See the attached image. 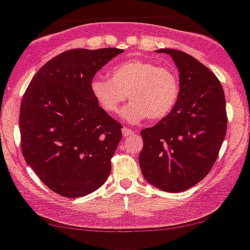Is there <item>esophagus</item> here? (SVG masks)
Returning <instances> with one entry per match:
<instances>
[{"instance_id": "34e87169", "label": "esophagus", "mask_w": 250, "mask_h": 250, "mask_svg": "<svg viewBox=\"0 0 250 250\" xmlns=\"http://www.w3.org/2000/svg\"><path fill=\"white\" fill-rule=\"evenodd\" d=\"M122 134H123V136H130L132 134H134V130L129 129V128H127V127H123L122 128Z\"/></svg>"}]
</instances>
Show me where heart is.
Segmentation results:
<instances>
[{"mask_svg":"<svg viewBox=\"0 0 250 250\" xmlns=\"http://www.w3.org/2000/svg\"><path fill=\"white\" fill-rule=\"evenodd\" d=\"M111 79L96 77L91 81V91L101 107L116 114L127 97L132 101L121 112L129 123L144 118L163 120L172 111L180 98V79L169 67L144 60H127L114 65Z\"/></svg>","mask_w":250,"mask_h":250,"instance_id":"1","label":"heart"}]
</instances>
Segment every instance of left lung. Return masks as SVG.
<instances>
[{
  "mask_svg": "<svg viewBox=\"0 0 250 250\" xmlns=\"http://www.w3.org/2000/svg\"><path fill=\"white\" fill-rule=\"evenodd\" d=\"M171 56L180 73V98L156 125L141 130V172L148 183L180 193L211 171L227 134V103L217 77L190 55L159 49Z\"/></svg>",
  "mask_w": 250,
  "mask_h": 250,
  "instance_id": "left-lung-1",
  "label": "left lung"
}]
</instances>
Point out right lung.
<instances>
[{"label":"right lung","mask_w":250,"mask_h":250,"mask_svg":"<svg viewBox=\"0 0 250 250\" xmlns=\"http://www.w3.org/2000/svg\"><path fill=\"white\" fill-rule=\"evenodd\" d=\"M122 49H72L46 62L20 105L21 151L42 182L65 198L104 185L122 139V125L91 91L96 73Z\"/></svg>","instance_id":"add662e5"}]
</instances>
